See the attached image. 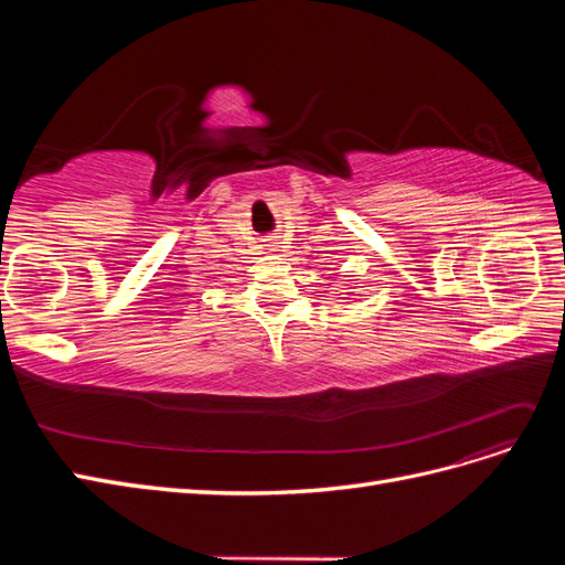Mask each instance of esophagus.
Returning <instances> with one entry per match:
<instances>
[{
	"instance_id": "1",
	"label": "esophagus",
	"mask_w": 565,
	"mask_h": 565,
	"mask_svg": "<svg viewBox=\"0 0 565 565\" xmlns=\"http://www.w3.org/2000/svg\"><path fill=\"white\" fill-rule=\"evenodd\" d=\"M268 247H276V245H273V243H270V245H268Z\"/></svg>"
}]
</instances>
